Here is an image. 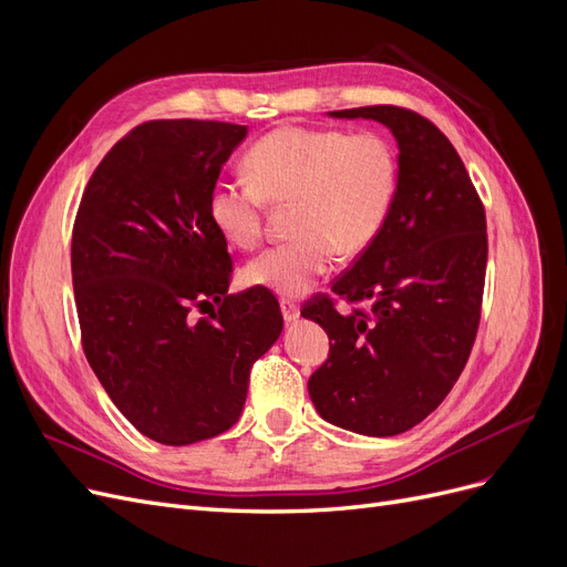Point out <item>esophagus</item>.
Here are the masks:
<instances>
[{"label":"esophagus","mask_w":567,"mask_h":567,"mask_svg":"<svg viewBox=\"0 0 567 567\" xmlns=\"http://www.w3.org/2000/svg\"><path fill=\"white\" fill-rule=\"evenodd\" d=\"M281 315L286 321H296L300 317V305L290 298H281Z\"/></svg>","instance_id":"obj_1"}]
</instances>
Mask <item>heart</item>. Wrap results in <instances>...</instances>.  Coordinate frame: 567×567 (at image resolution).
Segmentation results:
<instances>
[{
	"instance_id": "b5f03b06",
	"label": "heart",
	"mask_w": 567,
	"mask_h": 567,
	"mask_svg": "<svg viewBox=\"0 0 567 567\" xmlns=\"http://www.w3.org/2000/svg\"><path fill=\"white\" fill-rule=\"evenodd\" d=\"M248 182L210 188L208 215L236 250L265 234V205H288L293 238L257 255L244 269L250 286L302 296L331 269L333 255L354 257L379 238L398 194V153L381 132L281 127L244 158Z\"/></svg>"
}]
</instances>
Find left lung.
I'll return each mask as SVG.
<instances>
[{"label": "left lung", "mask_w": 567, "mask_h": 567, "mask_svg": "<svg viewBox=\"0 0 567 567\" xmlns=\"http://www.w3.org/2000/svg\"><path fill=\"white\" fill-rule=\"evenodd\" d=\"M379 120L400 146L398 194L379 238L300 315L331 338L310 375L319 414L346 431L400 435L447 398L466 367L483 312L485 205L456 148L402 106L333 111ZM342 299L351 310L340 313Z\"/></svg>", "instance_id": "obj_1"}]
</instances>
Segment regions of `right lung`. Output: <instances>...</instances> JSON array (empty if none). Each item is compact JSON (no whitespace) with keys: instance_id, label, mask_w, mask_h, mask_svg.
Listing matches in <instances>:
<instances>
[{"instance_id":"obj_1","label":"right lung","mask_w":567,"mask_h":567,"mask_svg":"<svg viewBox=\"0 0 567 567\" xmlns=\"http://www.w3.org/2000/svg\"><path fill=\"white\" fill-rule=\"evenodd\" d=\"M246 125L148 120L94 169L73 225L82 350L113 404L161 444L210 440L246 404L250 369L284 317L267 288L227 296L234 260L210 188ZM215 301L218 310L194 320Z\"/></svg>"}]
</instances>
